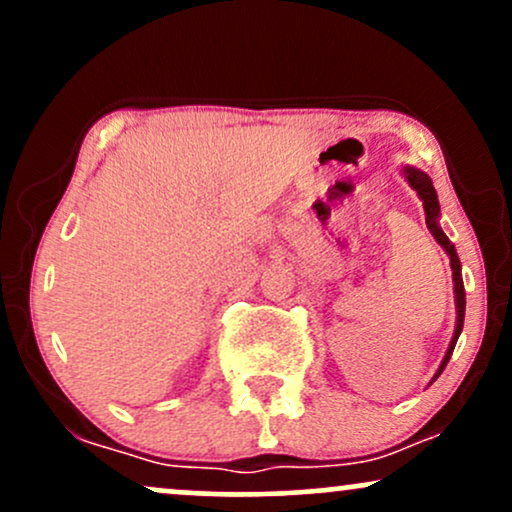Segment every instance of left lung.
I'll list each match as a JSON object with an SVG mask.
<instances>
[{
  "label": "left lung",
  "instance_id": "obj_1",
  "mask_svg": "<svg viewBox=\"0 0 512 512\" xmlns=\"http://www.w3.org/2000/svg\"><path fill=\"white\" fill-rule=\"evenodd\" d=\"M404 178L411 185V190H416V195H419L421 202H424V211H426V226L428 231H431V236L438 240L440 248L448 252L450 257V267H452V281H455V310H457V322H455V334H452L450 339V346L448 351H445L443 361H440V368L436 370V375H433V380L438 378L440 373H443V368L448 366L450 356H452V349H455L457 344V337H460L462 332V325H464V284H462V264H460V257H457V250L455 245L450 243V238L445 236L443 228H440L438 223V216H440V204H438V195H436V187H433V182L424 170L414 168V166H404ZM431 380V383H433Z\"/></svg>",
  "mask_w": 512,
  "mask_h": 512
}]
</instances>
